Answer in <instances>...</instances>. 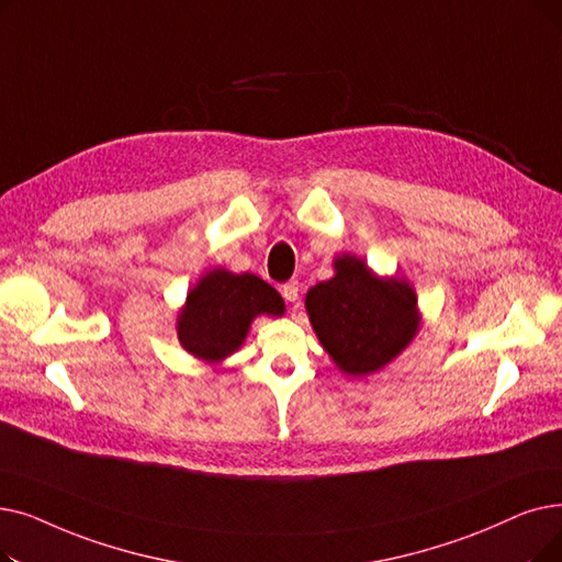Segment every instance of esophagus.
I'll return each instance as SVG.
<instances>
[{"instance_id": "34e87169", "label": "esophagus", "mask_w": 562, "mask_h": 562, "mask_svg": "<svg viewBox=\"0 0 562 562\" xmlns=\"http://www.w3.org/2000/svg\"><path fill=\"white\" fill-rule=\"evenodd\" d=\"M280 294L286 303H296L301 296V282L299 280H289L286 284L280 286Z\"/></svg>"}]
</instances>
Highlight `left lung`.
<instances>
[{
  "mask_svg": "<svg viewBox=\"0 0 562 562\" xmlns=\"http://www.w3.org/2000/svg\"><path fill=\"white\" fill-rule=\"evenodd\" d=\"M335 271V278L307 291L305 307L337 368L364 376L381 370L416 335V294L397 278L379 280L353 255L339 257Z\"/></svg>",
  "mask_w": 562,
  "mask_h": 562,
  "instance_id": "8db88e82",
  "label": "left lung"
}]
</instances>
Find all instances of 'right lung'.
<instances>
[{"mask_svg":"<svg viewBox=\"0 0 562 562\" xmlns=\"http://www.w3.org/2000/svg\"><path fill=\"white\" fill-rule=\"evenodd\" d=\"M284 303L278 291L257 276L217 271L194 286L179 316V341L188 353L217 362L234 353L257 314L280 316Z\"/></svg>","mask_w":562,"mask_h":562,"instance_id":"right-lung-1","label":"right lung"}]
</instances>
